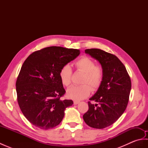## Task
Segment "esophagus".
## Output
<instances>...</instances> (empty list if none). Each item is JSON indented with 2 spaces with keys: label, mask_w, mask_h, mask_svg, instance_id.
Instances as JSON below:
<instances>
[{
  "label": "esophagus",
  "mask_w": 148,
  "mask_h": 148,
  "mask_svg": "<svg viewBox=\"0 0 148 148\" xmlns=\"http://www.w3.org/2000/svg\"><path fill=\"white\" fill-rule=\"evenodd\" d=\"M79 102H80L78 101V100H74V104H75V105L78 104V103H79Z\"/></svg>",
  "instance_id": "34e87169"
}]
</instances>
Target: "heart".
I'll return each mask as SVG.
<instances>
[{"instance_id":"b5f03b06","label":"heart","mask_w":148,"mask_h":148,"mask_svg":"<svg viewBox=\"0 0 148 148\" xmlns=\"http://www.w3.org/2000/svg\"><path fill=\"white\" fill-rule=\"evenodd\" d=\"M76 70L84 73L80 86H72L67 91L69 98L79 100L86 98L90 95L91 88L95 91L101 85L103 79V67L95 64V61L88 56H83L74 63ZM72 69L69 65H65L59 72V76L62 84L69 86L72 80ZM91 88H90V87Z\"/></svg>"}]
</instances>
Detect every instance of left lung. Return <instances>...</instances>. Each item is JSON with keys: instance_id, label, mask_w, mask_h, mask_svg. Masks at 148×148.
I'll list each match as a JSON object with an SVG mask.
<instances>
[{"instance_id": "obj_1", "label": "left lung", "mask_w": 148, "mask_h": 148, "mask_svg": "<svg viewBox=\"0 0 148 148\" xmlns=\"http://www.w3.org/2000/svg\"><path fill=\"white\" fill-rule=\"evenodd\" d=\"M85 53L97 59L104 71L99 90L90 100L83 115L89 127L102 129L114 123L126 109L131 90V79L123 64L111 53L100 49H87Z\"/></svg>"}]
</instances>
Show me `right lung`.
Wrapping results in <instances>:
<instances>
[{
  "label": "right lung",
  "instance_id": "1",
  "mask_svg": "<svg viewBox=\"0 0 148 148\" xmlns=\"http://www.w3.org/2000/svg\"><path fill=\"white\" fill-rule=\"evenodd\" d=\"M79 53V49L50 46L34 51L23 62L16 82L17 101L34 126L42 130L55 127L65 109L73 104L72 100L60 99L65 90L59 72Z\"/></svg>",
  "mask_w": 148,
  "mask_h": 148
}]
</instances>
